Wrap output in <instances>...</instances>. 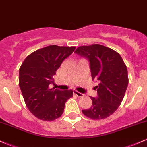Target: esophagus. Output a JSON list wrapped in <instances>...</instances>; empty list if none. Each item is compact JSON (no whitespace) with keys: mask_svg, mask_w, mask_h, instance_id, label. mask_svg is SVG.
Instances as JSON below:
<instances>
[{"mask_svg":"<svg viewBox=\"0 0 147 147\" xmlns=\"http://www.w3.org/2000/svg\"><path fill=\"white\" fill-rule=\"evenodd\" d=\"M73 93L75 94V95H77L78 97H83V96H84V94L81 93V92H79L77 90H73Z\"/></svg>","mask_w":147,"mask_h":147,"instance_id":"obj_1","label":"esophagus"}]
</instances>
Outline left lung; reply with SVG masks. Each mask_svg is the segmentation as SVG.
Returning <instances> with one entry per match:
<instances>
[{
    "mask_svg": "<svg viewBox=\"0 0 147 147\" xmlns=\"http://www.w3.org/2000/svg\"><path fill=\"white\" fill-rule=\"evenodd\" d=\"M75 52L87 58L92 80L97 82V97H90L92 106L82 113L92 119L109 117L118 109L124 99L129 84L127 68L119 54L99 44L83 45Z\"/></svg>",
    "mask_w": 147,
    "mask_h": 147,
    "instance_id": "left-lung-1",
    "label": "left lung"
}]
</instances>
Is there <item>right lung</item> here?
<instances>
[{"label":"right lung","instance_id":"1","mask_svg":"<svg viewBox=\"0 0 147 147\" xmlns=\"http://www.w3.org/2000/svg\"><path fill=\"white\" fill-rule=\"evenodd\" d=\"M76 47L49 45L38 49L25 59L19 68L18 84L27 107L38 119L53 121L63 114L72 90L50 88L54 75Z\"/></svg>","mask_w":147,"mask_h":147}]
</instances>
